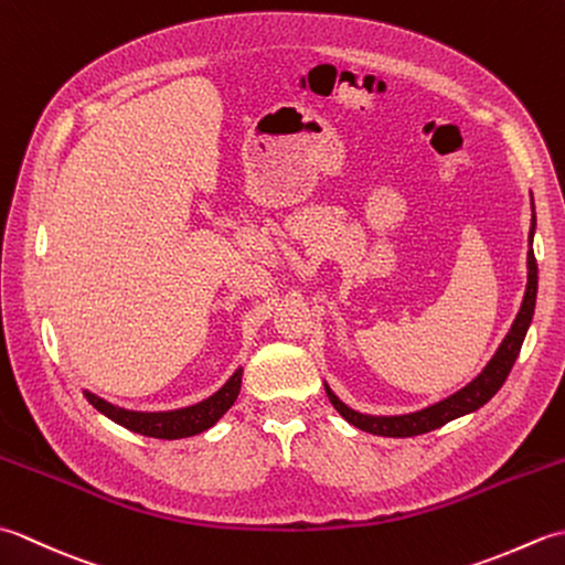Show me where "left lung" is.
<instances>
[{
  "label": "left lung",
  "mask_w": 565,
  "mask_h": 565,
  "mask_svg": "<svg viewBox=\"0 0 565 565\" xmlns=\"http://www.w3.org/2000/svg\"><path fill=\"white\" fill-rule=\"evenodd\" d=\"M532 211H534V199H532ZM534 213H532V231H530V245L534 237ZM526 291H524V301L518 318H514L510 332L505 334V340L500 342L498 352L493 354V359L486 364V369L478 374L468 386H463L461 391H456L449 398H444L435 405L423 407V411L407 413V415H366L352 411L350 405H344L338 395L332 393V388L326 383V393L330 403L334 405L347 423L371 431V435H381V437H415V435H425V431L437 429L441 425L451 423V419L468 415L483 407L493 395L502 388V383L510 376V369L514 364V359L520 356L522 342L526 338V330H530V322L534 316V306H536V286H539V269H536V257L534 249L530 247L526 252Z\"/></svg>",
  "instance_id": "8db88e82"
}]
</instances>
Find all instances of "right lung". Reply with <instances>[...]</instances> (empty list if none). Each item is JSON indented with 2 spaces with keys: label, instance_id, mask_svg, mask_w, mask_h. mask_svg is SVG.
Listing matches in <instances>:
<instances>
[{
  "label": "right lung",
  "instance_id": "right-lung-1",
  "mask_svg": "<svg viewBox=\"0 0 565 565\" xmlns=\"http://www.w3.org/2000/svg\"><path fill=\"white\" fill-rule=\"evenodd\" d=\"M239 383H243V369H235V374L227 379L223 386L215 391L209 398L201 403L177 407V411H160V413H140V411H126L109 401L99 398L92 391H84L87 401L97 407L102 415L114 419L116 425H121L138 435L154 437V439H184L194 437L213 427L218 419L231 411V405L237 401Z\"/></svg>",
  "mask_w": 565,
  "mask_h": 565
}]
</instances>
